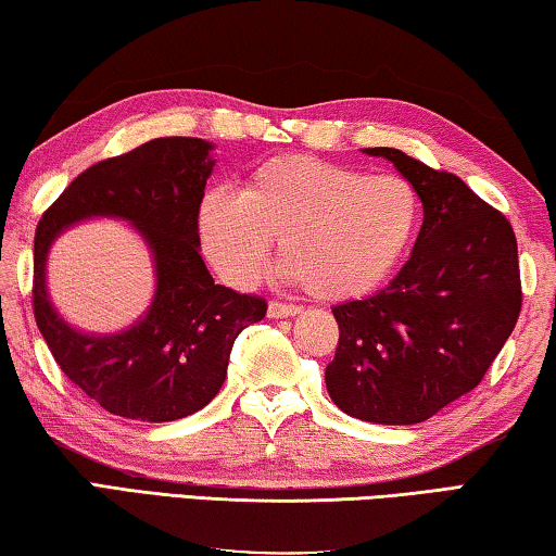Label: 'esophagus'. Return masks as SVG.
Here are the masks:
<instances>
[{
	"label": "esophagus",
	"mask_w": 556,
	"mask_h": 556,
	"mask_svg": "<svg viewBox=\"0 0 556 556\" xmlns=\"http://www.w3.org/2000/svg\"><path fill=\"white\" fill-rule=\"evenodd\" d=\"M300 313L298 305H288V303H280V300H270L268 303V317L278 319V317H293Z\"/></svg>",
	"instance_id": "obj_1"
}]
</instances>
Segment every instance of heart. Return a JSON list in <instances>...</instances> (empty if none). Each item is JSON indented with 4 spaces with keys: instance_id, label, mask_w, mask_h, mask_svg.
Instances as JSON below:
<instances>
[{
    "instance_id": "obj_1",
    "label": "heart",
    "mask_w": 556,
    "mask_h": 556,
    "mask_svg": "<svg viewBox=\"0 0 556 556\" xmlns=\"http://www.w3.org/2000/svg\"><path fill=\"white\" fill-rule=\"evenodd\" d=\"M420 227V198L401 175H371L307 153L258 165L237 198L214 190L198 210L204 256L231 286H251L270 239L290 280L329 303L358 300L401 266Z\"/></svg>"
}]
</instances>
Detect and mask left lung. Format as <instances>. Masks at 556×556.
<instances>
[{
  "mask_svg": "<svg viewBox=\"0 0 556 556\" xmlns=\"http://www.w3.org/2000/svg\"><path fill=\"white\" fill-rule=\"evenodd\" d=\"M364 151L395 165L425 219L391 286L332 307L339 344L327 393L356 420L415 425L473 391L508 342L522 307L518 241L454 173L397 149Z\"/></svg>",
  "mask_w": 556,
  "mask_h": 556,
  "instance_id": "1",
  "label": "left lung"
}]
</instances>
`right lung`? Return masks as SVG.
<instances>
[{"mask_svg": "<svg viewBox=\"0 0 556 556\" xmlns=\"http://www.w3.org/2000/svg\"><path fill=\"white\" fill-rule=\"evenodd\" d=\"M212 149L204 139L165 136L94 163L36 227V325L61 371L112 415L173 422L202 410L227 378L233 339L266 317V300L217 286L200 256L198 210L214 165ZM90 216L129 220L152 249L156 268L152 307L116 336L71 328L45 290L50 243Z\"/></svg>", "mask_w": 556, "mask_h": 556, "instance_id": "obj_1", "label": "right lung"}]
</instances>
